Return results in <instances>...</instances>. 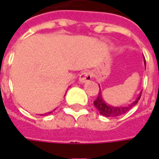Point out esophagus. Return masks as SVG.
Listing matches in <instances>:
<instances>
[{"label":"esophagus","instance_id":"obj_1","mask_svg":"<svg viewBox=\"0 0 159 159\" xmlns=\"http://www.w3.org/2000/svg\"><path fill=\"white\" fill-rule=\"evenodd\" d=\"M91 78H92V75H91V73L89 71H83L79 76V81L80 83H82L89 82V81L91 80Z\"/></svg>","mask_w":159,"mask_h":159}]
</instances>
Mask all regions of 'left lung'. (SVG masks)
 Masks as SVG:
<instances>
[{
	"label": "left lung",
	"mask_w": 159,
	"mask_h": 159,
	"mask_svg": "<svg viewBox=\"0 0 159 159\" xmlns=\"http://www.w3.org/2000/svg\"><path fill=\"white\" fill-rule=\"evenodd\" d=\"M145 64H146V61H145ZM140 94H141V93H140ZM140 96L138 97L133 103L129 104L128 107H112V106H110V105H107L104 101L103 98H102V94H101V91L100 89V92H99V94L97 96L96 100L93 101V105H94V107H96L97 110L99 111V112L104 117H118V116H121V115H123L124 113L128 112L131 108H133L138 103V101H139L140 98Z\"/></svg>",
	"instance_id": "left-lung-1"
}]
</instances>
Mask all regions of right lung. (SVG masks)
Returning a JSON list of instances; mask_svg holds the SVG:
<instances>
[{
	"instance_id": "obj_1",
	"label": "right lung",
	"mask_w": 159,
	"mask_h": 159,
	"mask_svg": "<svg viewBox=\"0 0 159 159\" xmlns=\"http://www.w3.org/2000/svg\"><path fill=\"white\" fill-rule=\"evenodd\" d=\"M50 113H52V111H50V112H48V113H46V114H42V116H43V115H48V114H50Z\"/></svg>"
}]
</instances>
